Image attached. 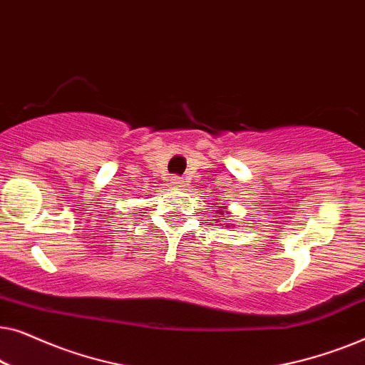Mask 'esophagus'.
Returning <instances> with one entry per match:
<instances>
[{
    "label": "esophagus",
    "mask_w": 365,
    "mask_h": 365,
    "mask_svg": "<svg viewBox=\"0 0 365 365\" xmlns=\"http://www.w3.org/2000/svg\"><path fill=\"white\" fill-rule=\"evenodd\" d=\"M171 184H173V186H182L184 179L179 178V176H173L171 178Z\"/></svg>",
    "instance_id": "esophagus-1"
}]
</instances>
